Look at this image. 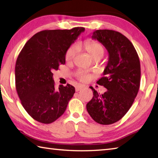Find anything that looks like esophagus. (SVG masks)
<instances>
[{"label": "esophagus", "mask_w": 158, "mask_h": 158, "mask_svg": "<svg viewBox=\"0 0 158 158\" xmlns=\"http://www.w3.org/2000/svg\"><path fill=\"white\" fill-rule=\"evenodd\" d=\"M83 88H84V86H83V85H77V86L75 87V90H76L77 92H78L79 90H81Z\"/></svg>", "instance_id": "34e87169"}]
</instances>
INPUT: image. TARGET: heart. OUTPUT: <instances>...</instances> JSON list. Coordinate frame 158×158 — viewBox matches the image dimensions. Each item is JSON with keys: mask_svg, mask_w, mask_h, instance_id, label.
Wrapping results in <instances>:
<instances>
[{"mask_svg": "<svg viewBox=\"0 0 158 158\" xmlns=\"http://www.w3.org/2000/svg\"><path fill=\"white\" fill-rule=\"evenodd\" d=\"M84 48L93 59L96 57L102 58L105 52L104 48L102 44L95 41L85 42L84 44ZM77 51H78V48L76 45H72L71 47L68 48V50L66 52L65 59L67 61H70L75 56ZM77 77L81 81L86 82L91 79L92 75L90 73H86V72L79 71L77 73Z\"/></svg>", "mask_w": 158, "mask_h": 158, "instance_id": "heart-1", "label": "heart"}]
</instances>
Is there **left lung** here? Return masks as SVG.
<instances>
[{"label": "left lung", "instance_id": "obj_1", "mask_svg": "<svg viewBox=\"0 0 158 158\" xmlns=\"http://www.w3.org/2000/svg\"><path fill=\"white\" fill-rule=\"evenodd\" d=\"M91 37L101 43L108 52L104 76L97 82L108 90L100 94L91 88L93 97L86 108L96 122L112 124L125 115L138 93L141 75L139 59L132 43L118 31L99 30Z\"/></svg>", "mask_w": 158, "mask_h": 158}]
</instances>
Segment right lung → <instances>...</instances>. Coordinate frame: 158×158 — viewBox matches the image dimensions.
I'll list each match as a JSON object with an SVG mask.
<instances>
[{
    "mask_svg": "<svg viewBox=\"0 0 158 158\" xmlns=\"http://www.w3.org/2000/svg\"><path fill=\"white\" fill-rule=\"evenodd\" d=\"M85 28L44 30L28 40L17 58L15 83L27 113L44 124H50L64 113L75 93L70 84L54 87L53 70L65 64V54Z\"/></svg>",
    "mask_w": 158,
    "mask_h": 158,
    "instance_id": "add662e5",
    "label": "right lung"
}]
</instances>
